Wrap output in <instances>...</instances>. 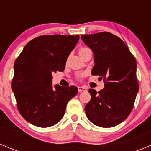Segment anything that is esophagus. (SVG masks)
Returning <instances> with one entry per match:
<instances>
[{"instance_id": "obj_1", "label": "esophagus", "mask_w": 151, "mask_h": 151, "mask_svg": "<svg viewBox=\"0 0 151 151\" xmlns=\"http://www.w3.org/2000/svg\"><path fill=\"white\" fill-rule=\"evenodd\" d=\"M78 91H80V92H81V91H87V88L85 86H79L78 87Z\"/></svg>"}]
</instances>
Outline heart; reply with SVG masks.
Masks as SVG:
<instances>
[{"instance_id":"obj_1","label":"heart","mask_w":151,"mask_h":151,"mask_svg":"<svg viewBox=\"0 0 151 151\" xmlns=\"http://www.w3.org/2000/svg\"><path fill=\"white\" fill-rule=\"evenodd\" d=\"M86 48H87V47H80V48L79 49V53H80V52H81V51H83V50H86Z\"/></svg>"}]
</instances>
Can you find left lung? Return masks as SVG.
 Returning <instances> with one entry per match:
<instances>
[{"label": "left lung", "mask_w": 151, "mask_h": 151, "mask_svg": "<svg viewBox=\"0 0 151 151\" xmlns=\"http://www.w3.org/2000/svg\"><path fill=\"white\" fill-rule=\"evenodd\" d=\"M94 52L91 74L100 76L104 88H90L91 100L86 105L87 118L101 127H112L126 119L134 106L139 90L136 61L122 39L109 32L82 35Z\"/></svg>", "instance_id": "1"}]
</instances>
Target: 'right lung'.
<instances>
[{"label":"right lung","mask_w":151,"mask_h":151,"mask_svg":"<svg viewBox=\"0 0 151 151\" xmlns=\"http://www.w3.org/2000/svg\"><path fill=\"white\" fill-rule=\"evenodd\" d=\"M80 36L52 35L32 39L14 63L12 89L22 116L40 127L55 125L64 116L68 102L78 92L74 86L52 88L53 73L63 71Z\"/></svg>","instance_id":"1"}]
</instances>
